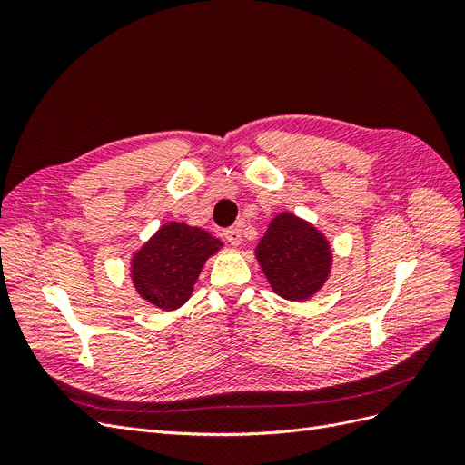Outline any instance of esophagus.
Instances as JSON below:
<instances>
[{"label":"esophagus","mask_w":465,"mask_h":465,"mask_svg":"<svg viewBox=\"0 0 465 465\" xmlns=\"http://www.w3.org/2000/svg\"><path fill=\"white\" fill-rule=\"evenodd\" d=\"M223 236L227 238V242L232 244V246H238L242 242V231L238 227H231V229H224L223 231Z\"/></svg>","instance_id":"esophagus-1"}]
</instances>
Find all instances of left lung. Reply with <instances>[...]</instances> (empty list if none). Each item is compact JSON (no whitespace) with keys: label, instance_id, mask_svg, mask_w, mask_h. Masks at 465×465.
Returning a JSON list of instances; mask_svg holds the SVG:
<instances>
[{"label":"left lung","instance_id":"8db88e82","mask_svg":"<svg viewBox=\"0 0 465 465\" xmlns=\"http://www.w3.org/2000/svg\"><path fill=\"white\" fill-rule=\"evenodd\" d=\"M256 258L279 297L306 301L328 279L331 250L311 223L281 213L267 227Z\"/></svg>","mask_w":465,"mask_h":465}]
</instances>
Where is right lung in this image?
<instances>
[{
    "mask_svg": "<svg viewBox=\"0 0 465 465\" xmlns=\"http://www.w3.org/2000/svg\"><path fill=\"white\" fill-rule=\"evenodd\" d=\"M221 248L215 236L184 223H168L132 260V279L137 292L163 311L184 304L202 267Z\"/></svg>",
    "mask_w": 465,
    "mask_h": 465,
    "instance_id": "obj_1",
    "label": "right lung"
}]
</instances>
